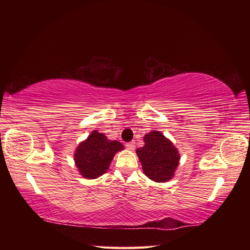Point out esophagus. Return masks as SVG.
<instances>
[{"mask_svg": "<svg viewBox=\"0 0 250 250\" xmlns=\"http://www.w3.org/2000/svg\"><path fill=\"white\" fill-rule=\"evenodd\" d=\"M125 147L128 148L129 150H134V148H135V143H134V142H129V143H126V144H125Z\"/></svg>", "mask_w": 250, "mask_h": 250, "instance_id": "1", "label": "esophagus"}]
</instances>
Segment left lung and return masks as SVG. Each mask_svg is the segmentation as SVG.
Here are the masks:
<instances>
[{
  "label": "left lung",
  "instance_id": "obj_1",
  "mask_svg": "<svg viewBox=\"0 0 250 250\" xmlns=\"http://www.w3.org/2000/svg\"><path fill=\"white\" fill-rule=\"evenodd\" d=\"M145 145L136 153L143 171L150 179L164 183L171 179L179 163V153L171 141L159 131H152L144 137Z\"/></svg>",
  "mask_w": 250,
  "mask_h": 250
}]
</instances>
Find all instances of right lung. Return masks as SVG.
Segmentation results:
<instances>
[{
    "label": "right lung",
    "instance_id": "right-lung-1",
    "mask_svg": "<svg viewBox=\"0 0 250 250\" xmlns=\"http://www.w3.org/2000/svg\"><path fill=\"white\" fill-rule=\"evenodd\" d=\"M124 149L121 143L109 141L102 133L93 131L81 143L75 151V163L83 177L98 178L106 173L115 153Z\"/></svg>",
    "mask_w": 250,
    "mask_h": 250
}]
</instances>
